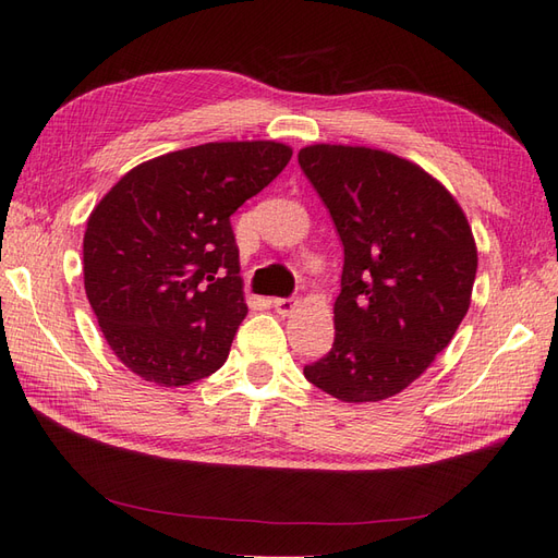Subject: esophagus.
<instances>
[{
	"mask_svg": "<svg viewBox=\"0 0 558 558\" xmlns=\"http://www.w3.org/2000/svg\"><path fill=\"white\" fill-rule=\"evenodd\" d=\"M272 307H275L277 314H281V316H291V314L298 310V300H291V298H275V300H272Z\"/></svg>",
	"mask_w": 558,
	"mask_h": 558,
	"instance_id": "obj_1",
	"label": "esophagus"
}]
</instances>
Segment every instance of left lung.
<instances>
[{
    "label": "left lung",
    "mask_w": 558,
    "mask_h": 558,
    "mask_svg": "<svg viewBox=\"0 0 558 558\" xmlns=\"http://www.w3.org/2000/svg\"><path fill=\"white\" fill-rule=\"evenodd\" d=\"M298 162L344 246L335 342L305 377L342 402H379L426 373L459 330L477 244L459 202L381 148L312 144Z\"/></svg>",
    "instance_id": "obj_1"
}]
</instances>
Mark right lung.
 <instances>
[{"mask_svg":"<svg viewBox=\"0 0 558 558\" xmlns=\"http://www.w3.org/2000/svg\"><path fill=\"white\" fill-rule=\"evenodd\" d=\"M279 142H209L146 160L97 202L83 283L107 344L158 386L214 375L248 307L230 216L289 165Z\"/></svg>","mask_w":558,"mask_h":558,"instance_id":"right-lung-1","label":"right lung"}]
</instances>
